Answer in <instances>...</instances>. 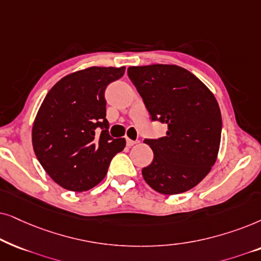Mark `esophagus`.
<instances>
[{
    "label": "esophagus",
    "mask_w": 261,
    "mask_h": 261,
    "mask_svg": "<svg viewBox=\"0 0 261 261\" xmlns=\"http://www.w3.org/2000/svg\"><path fill=\"white\" fill-rule=\"evenodd\" d=\"M134 144H136V141L130 140V138L126 137V145H127V147H133Z\"/></svg>",
    "instance_id": "34e87169"
}]
</instances>
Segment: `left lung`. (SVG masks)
<instances>
[{
  "mask_svg": "<svg viewBox=\"0 0 261 261\" xmlns=\"http://www.w3.org/2000/svg\"><path fill=\"white\" fill-rule=\"evenodd\" d=\"M127 76L137 88L152 121L168 126L167 135L145 138L154 160L142 169L152 190L162 194L186 192L210 172L220 149V106L207 87L178 65L130 67Z\"/></svg>",
  "mask_w": 261,
  "mask_h": 261,
  "instance_id": "1",
  "label": "left lung"
}]
</instances>
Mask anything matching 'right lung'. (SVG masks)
<instances>
[{
    "label": "right lung",
    "mask_w": 261,
    "mask_h": 261,
    "mask_svg": "<svg viewBox=\"0 0 261 261\" xmlns=\"http://www.w3.org/2000/svg\"><path fill=\"white\" fill-rule=\"evenodd\" d=\"M124 72V67L72 72L45 96L33 124V149L51 179L65 190L82 192L98 185L124 149V138L109 134L105 100L106 87Z\"/></svg>",
    "instance_id": "1"
}]
</instances>
